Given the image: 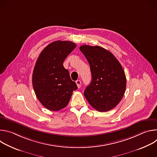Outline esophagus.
I'll use <instances>...</instances> for the list:
<instances>
[{"label": "esophagus", "mask_w": 157, "mask_h": 157, "mask_svg": "<svg viewBox=\"0 0 157 157\" xmlns=\"http://www.w3.org/2000/svg\"><path fill=\"white\" fill-rule=\"evenodd\" d=\"M76 84H77L78 87V88H80L81 86V81L80 80H77V81H76Z\"/></svg>", "instance_id": "1"}]
</instances>
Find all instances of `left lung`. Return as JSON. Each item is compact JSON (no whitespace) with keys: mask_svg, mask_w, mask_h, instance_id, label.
<instances>
[{"mask_svg":"<svg viewBox=\"0 0 157 157\" xmlns=\"http://www.w3.org/2000/svg\"><path fill=\"white\" fill-rule=\"evenodd\" d=\"M90 65L91 82L84 90L88 102L99 112L114 108L126 88V77L119 61L109 51L99 46L84 44L79 48Z\"/></svg>","mask_w":157,"mask_h":157,"instance_id":"obj_1","label":"left lung"}]
</instances>
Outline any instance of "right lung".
<instances>
[{
  "mask_svg": "<svg viewBox=\"0 0 157 157\" xmlns=\"http://www.w3.org/2000/svg\"><path fill=\"white\" fill-rule=\"evenodd\" d=\"M76 47L70 41H55L44 48L37 59L32 76L33 87L39 101L48 110L57 111L65 107L78 89L63 64Z\"/></svg>",
  "mask_w": 157,
  "mask_h": 157,
  "instance_id": "obj_1",
  "label": "right lung"
}]
</instances>
